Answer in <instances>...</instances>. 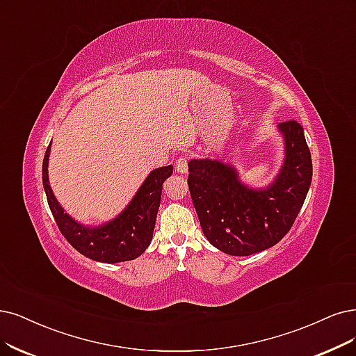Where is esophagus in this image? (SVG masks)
<instances>
[{
  "label": "esophagus",
  "mask_w": 356,
  "mask_h": 356,
  "mask_svg": "<svg viewBox=\"0 0 356 356\" xmlns=\"http://www.w3.org/2000/svg\"><path fill=\"white\" fill-rule=\"evenodd\" d=\"M176 170L180 175H186L188 173V158L186 156H180L176 160Z\"/></svg>",
  "instance_id": "obj_1"
}]
</instances>
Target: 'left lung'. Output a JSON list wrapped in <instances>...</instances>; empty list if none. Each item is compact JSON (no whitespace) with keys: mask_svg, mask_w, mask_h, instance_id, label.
<instances>
[{"mask_svg":"<svg viewBox=\"0 0 356 356\" xmlns=\"http://www.w3.org/2000/svg\"><path fill=\"white\" fill-rule=\"evenodd\" d=\"M284 138L280 173L266 189H251L238 171L217 160H191L188 186L208 242L248 257L279 243L305 202L312 180L311 152L296 120L279 124Z\"/></svg>","mask_w":356,"mask_h":356,"instance_id":"left-lung-1","label":"left lung"}]
</instances>
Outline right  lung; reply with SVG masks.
Wrapping results in <instances>:
<instances>
[{"label":"right lung","mask_w":356,"mask_h":356,"mask_svg":"<svg viewBox=\"0 0 356 356\" xmlns=\"http://www.w3.org/2000/svg\"><path fill=\"white\" fill-rule=\"evenodd\" d=\"M49 149L51 143L42 163V183L49 209L65 241L82 255L108 264L130 261L142 255L152 241L163 183L173 175V165L151 171L120 216L102 226L86 227L64 213L51 191L48 181Z\"/></svg>","instance_id":"right-lung-1"}]
</instances>
